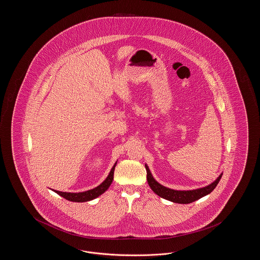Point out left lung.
<instances>
[{
  "mask_svg": "<svg viewBox=\"0 0 260 260\" xmlns=\"http://www.w3.org/2000/svg\"><path fill=\"white\" fill-rule=\"evenodd\" d=\"M145 169L147 172V181H148L150 188L153 190V192H155L161 198L169 200L171 202L177 203V204H190V203H193L199 199L203 198L204 196L210 194V192H212V190L218 184V182L222 176V173H221L212 183H210V185L206 186V187L199 188L195 190H189V191H178V190L167 188L160 183H158L150 173V170H149L147 165H145Z\"/></svg>",
  "mask_w": 260,
  "mask_h": 260,
  "instance_id": "obj_1",
  "label": "left lung"
}]
</instances>
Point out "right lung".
I'll return each instance as SVG.
<instances>
[{"mask_svg":"<svg viewBox=\"0 0 260 260\" xmlns=\"http://www.w3.org/2000/svg\"><path fill=\"white\" fill-rule=\"evenodd\" d=\"M116 164L113 166L111 172L109 173V175L107 176V178L100 185L93 188V189H91V190H88V191H86V192H80V193H69V192L56 191V190H53V189L52 190L55 193H57L58 195H60L63 198L66 199L68 201H71V202L83 203V202H87V201L98 198L99 196H100L101 194H103L109 188V186L111 185L113 178H114V171H115Z\"/></svg>","mask_w":260,"mask_h":260,"instance_id":"1","label":"right lung"}]
</instances>
